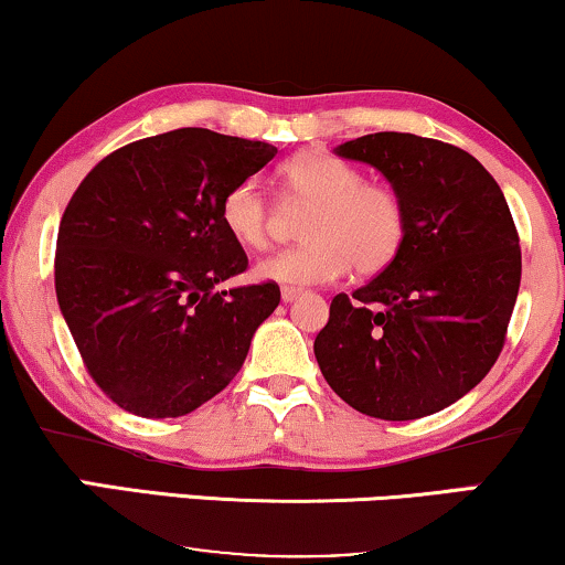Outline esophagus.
Listing matches in <instances>:
<instances>
[{
    "mask_svg": "<svg viewBox=\"0 0 565 565\" xmlns=\"http://www.w3.org/2000/svg\"><path fill=\"white\" fill-rule=\"evenodd\" d=\"M300 288H296V285H282V290H280V296H282V300L285 303H292V300L296 298H300Z\"/></svg>",
    "mask_w": 565,
    "mask_h": 565,
    "instance_id": "1",
    "label": "esophagus"
}]
</instances>
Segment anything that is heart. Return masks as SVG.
I'll return each mask as SVG.
<instances>
[{
  "label": "heart",
  "mask_w": 565,
  "mask_h": 565,
  "mask_svg": "<svg viewBox=\"0 0 565 565\" xmlns=\"http://www.w3.org/2000/svg\"><path fill=\"white\" fill-rule=\"evenodd\" d=\"M282 203L303 211L306 244L262 259L257 275L275 282H331L347 269L362 277L383 273L406 244L408 211L404 195L388 182L365 180L334 153L300 151L280 167ZM277 213L254 180L231 188L221 200V223L246 249L273 242Z\"/></svg>",
  "instance_id": "heart-1"
}]
</instances>
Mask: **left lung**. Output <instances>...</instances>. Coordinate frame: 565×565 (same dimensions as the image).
I'll return each mask as SVG.
<instances>
[{
    "mask_svg": "<svg viewBox=\"0 0 565 565\" xmlns=\"http://www.w3.org/2000/svg\"><path fill=\"white\" fill-rule=\"evenodd\" d=\"M337 153L388 177L404 195L408 234L391 267L331 300L316 360L358 412L422 419L476 388L504 350L520 234L497 180L458 146L383 130Z\"/></svg>",
    "mask_w": 565,
    "mask_h": 565,
    "instance_id": "obj_1",
    "label": "left lung"
}]
</instances>
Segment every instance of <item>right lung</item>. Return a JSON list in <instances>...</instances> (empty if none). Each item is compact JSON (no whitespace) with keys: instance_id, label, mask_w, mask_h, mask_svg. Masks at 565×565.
<instances>
[{"instance_id":"right-lung-1","label":"right lung","mask_w":565,"mask_h":565,"mask_svg":"<svg viewBox=\"0 0 565 565\" xmlns=\"http://www.w3.org/2000/svg\"><path fill=\"white\" fill-rule=\"evenodd\" d=\"M277 153L265 141L180 128L107 153L68 200L56 298L84 367L146 419L195 412L242 370L280 303L275 280L218 290L249 267L221 200Z\"/></svg>"}]
</instances>
